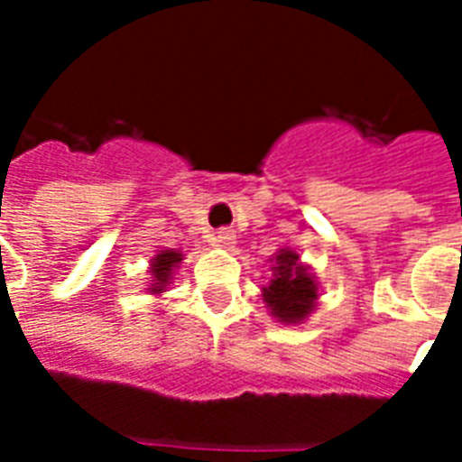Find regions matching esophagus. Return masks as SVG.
<instances>
[{"label":"esophagus","mask_w":462,"mask_h":462,"mask_svg":"<svg viewBox=\"0 0 462 462\" xmlns=\"http://www.w3.org/2000/svg\"><path fill=\"white\" fill-rule=\"evenodd\" d=\"M212 245L215 247H222V250H230L232 245H235V235L230 230H220L212 235Z\"/></svg>","instance_id":"1"}]
</instances>
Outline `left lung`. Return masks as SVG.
<instances>
[{
    "label": "left lung",
    "mask_w": 462,
    "mask_h": 462,
    "mask_svg": "<svg viewBox=\"0 0 462 462\" xmlns=\"http://www.w3.org/2000/svg\"><path fill=\"white\" fill-rule=\"evenodd\" d=\"M272 280L262 287V300L280 324H304L319 304V282L300 252L280 247L272 254Z\"/></svg>",
    "instance_id": "1"
}]
</instances>
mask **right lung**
Instances as JSON below:
<instances>
[{
    "label": "right lung",
    "instance_id": "obj_1",
    "mask_svg": "<svg viewBox=\"0 0 462 462\" xmlns=\"http://www.w3.org/2000/svg\"><path fill=\"white\" fill-rule=\"evenodd\" d=\"M182 262L180 250H158L152 254L151 267H148V294L161 297L162 291H168L172 284V272L178 270V264Z\"/></svg>",
    "mask_w": 462,
    "mask_h": 462
}]
</instances>
